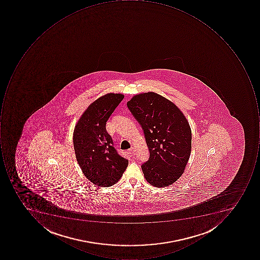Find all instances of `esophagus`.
Returning <instances> with one entry per match:
<instances>
[{
	"instance_id": "34e87169",
	"label": "esophagus",
	"mask_w": 260,
	"mask_h": 260,
	"mask_svg": "<svg viewBox=\"0 0 260 260\" xmlns=\"http://www.w3.org/2000/svg\"><path fill=\"white\" fill-rule=\"evenodd\" d=\"M128 154L129 156H134L135 155V149L134 148H131V149L128 150Z\"/></svg>"
}]
</instances>
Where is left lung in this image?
<instances>
[{
  "label": "left lung",
  "mask_w": 260,
  "mask_h": 260,
  "mask_svg": "<svg viewBox=\"0 0 260 260\" xmlns=\"http://www.w3.org/2000/svg\"><path fill=\"white\" fill-rule=\"evenodd\" d=\"M127 107L144 131L150 156L141 165L151 185L167 187L184 171L191 150V131L181 111L154 92L140 93Z\"/></svg>",
  "instance_id": "obj_1"
}]
</instances>
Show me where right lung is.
Here are the masks:
<instances>
[{"label":"right lung","mask_w":260,"mask_h":260,"mask_svg":"<svg viewBox=\"0 0 260 260\" xmlns=\"http://www.w3.org/2000/svg\"><path fill=\"white\" fill-rule=\"evenodd\" d=\"M124 99L121 93H109L99 98L83 112L73 133L76 158L85 177L99 187L119 181L128 160L118 154L106 122Z\"/></svg>","instance_id":"add662e5"}]
</instances>
